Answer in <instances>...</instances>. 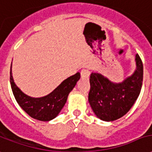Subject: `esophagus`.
I'll use <instances>...</instances> for the list:
<instances>
[{
	"label": "esophagus",
	"mask_w": 152,
	"mask_h": 152,
	"mask_svg": "<svg viewBox=\"0 0 152 152\" xmlns=\"http://www.w3.org/2000/svg\"><path fill=\"white\" fill-rule=\"evenodd\" d=\"M80 75H81V77L88 78L89 76V75H90V72L88 69H82L81 72H80Z\"/></svg>",
	"instance_id": "obj_1"
}]
</instances>
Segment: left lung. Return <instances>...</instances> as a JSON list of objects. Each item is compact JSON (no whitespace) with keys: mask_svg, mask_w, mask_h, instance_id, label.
Returning a JSON list of instances; mask_svg holds the SVG:
<instances>
[{"mask_svg":"<svg viewBox=\"0 0 152 152\" xmlns=\"http://www.w3.org/2000/svg\"><path fill=\"white\" fill-rule=\"evenodd\" d=\"M134 60L135 70L122 82L111 81L101 73H91L88 102L99 119L115 121L124 116L136 102L142 88L143 66L138 54Z\"/></svg>","mask_w":152,"mask_h":152,"instance_id":"obj_1","label":"left lung"}]
</instances>
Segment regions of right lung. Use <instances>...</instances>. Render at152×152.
Here are the masks:
<instances>
[{
    "label": "right lung",
    "mask_w": 152,
    "mask_h": 152,
    "mask_svg": "<svg viewBox=\"0 0 152 152\" xmlns=\"http://www.w3.org/2000/svg\"><path fill=\"white\" fill-rule=\"evenodd\" d=\"M80 78V73H76L64 80L48 95L33 97L26 95L17 86L12 74V64L10 67V84L17 102L31 118L42 122H49L59 115L67 102L69 93L76 86Z\"/></svg>",
    "instance_id": "add662e5"
}]
</instances>
